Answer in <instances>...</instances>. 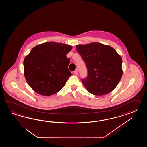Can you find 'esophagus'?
<instances>
[{
	"label": "esophagus",
	"mask_w": 147,
	"mask_h": 147,
	"mask_svg": "<svg viewBox=\"0 0 147 147\" xmlns=\"http://www.w3.org/2000/svg\"><path fill=\"white\" fill-rule=\"evenodd\" d=\"M78 74V70H77V69H76V70H75V71H74V74H75V75H77V74Z\"/></svg>",
	"instance_id": "1"
}]
</instances>
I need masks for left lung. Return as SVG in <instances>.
Here are the masks:
<instances>
[{
	"label": "left lung",
	"mask_w": 147,
	"mask_h": 147,
	"mask_svg": "<svg viewBox=\"0 0 147 147\" xmlns=\"http://www.w3.org/2000/svg\"><path fill=\"white\" fill-rule=\"evenodd\" d=\"M76 49L87 68L82 82L90 94H109L119 84L122 76V58L113 47L98 42L78 45Z\"/></svg>",
	"instance_id": "1"
}]
</instances>
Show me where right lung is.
Returning a JSON list of instances; mask_svg holds the SVG:
<instances>
[{
    "instance_id": "obj_1",
    "label": "right lung",
    "mask_w": 147,
    "mask_h": 147,
    "mask_svg": "<svg viewBox=\"0 0 147 147\" xmlns=\"http://www.w3.org/2000/svg\"><path fill=\"white\" fill-rule=\"evenodd\" d=\"M72 46L46 42L31 49L24 61V75L29 86L39 94L51 96L66 84L71 73L68 68L70 60L66 55Z\"/></svg>"
}]
</instances>
